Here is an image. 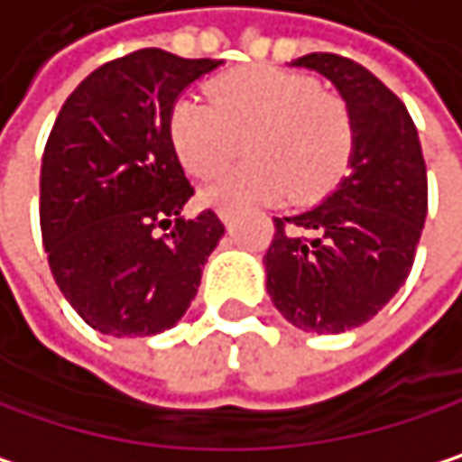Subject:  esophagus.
Here are the masks:
<instances>
[{
	"label": "esophagus",
	"mask_w": 462,
	"mask_h": 462,
	"mask_svg": "<svg viewBox=\"0 0 462 462\" xmlns=\"http://www.w3.org/2000/svg\"><path fill=\"white\" fill-rule=\"evenodd\" d=\"M218 218L224 221V226H233V221H236V210H229V208H218Z\"/></svg>",
	"instance_id": "esophagus-1"
}]
</instances>
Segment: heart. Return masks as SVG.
<instances>
[{
	"label": "heart",
	"mask_w": 462,
	"mask_h": 462,
	"mask_svg": "<svg viewBox=\"0 0 462 462\" xmlns=\"http://www.w3.org/2000/svg\"><path fill=\"white\" fill-rule=\"evenodd\" d=\"M167 137L183 170L216 175L246 145L244 164L218 175L202 199L246 205L254 199L314 202L344 178L355 151V118L346 99L314 78L254 64L224 72L208 86V102L180 97L167 116Z\"/></svg>",
	"instance_id": "heart-1"
}]
</instances>
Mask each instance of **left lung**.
I'll use <instances>...</instances> for the list:
<instances>
[{"label":"left lung","instance_id":"1","mask_svg":"<svg viewBox=\"0 0 462 462\" xmlns=\"http://www.w3.org/2000/svg\"><path fill=\"white\" fill-rule=\"evenodd\" d=\"M322 72L355 118L352 172L317 208L273 218L265 254L273 306L300 330L346 333L406 284L428 216V170L406 105L338 53L292 61Z\"/></svg>","mask_w":462,"mask_h":462}]
</instances>
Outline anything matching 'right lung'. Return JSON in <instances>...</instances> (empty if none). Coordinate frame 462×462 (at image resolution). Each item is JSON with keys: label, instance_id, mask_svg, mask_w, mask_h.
<instances>
[{"label": "right lung", "instance_id": "add662e5", "mask_svg": "<svg viewBox=\"0 0 462 462\" xmlns=\"http://www.w3.org/2000/svg\"><path fill=\"white\" fill-rule=\"evenodd\" d=\"M218 64L159 48L113 59L67 97L48 134L40 170L48 265L80 319L105 336L172 328L224 236L210 208L180 216L194 189L167 137L178 94Z\"/></svg>", "mask_w": 462, "mask_h": 462}]
</instances>
